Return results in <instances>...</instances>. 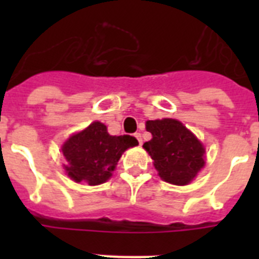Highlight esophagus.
I'll use <instances>...</instances> for the list:
<instances>
[{
  "label": "esophagus",
  "instance_id": "1",
  "mask_svg": "<svg viewBox=\"0 0 259 259\" xmlns=\"http://www.w3.org/2000/svg\"><path fill=\"white\" fill-rule=\"evenodd\" d=\"M135 137H136L137 140H139V144H143V139H141V134H139V132H137V134H135Z\"/></svg>",
  "mask_w": 259,
  "mask_h": 259
}]
</instances>
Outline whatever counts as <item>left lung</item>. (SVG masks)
Returning a JSON list of instances; mask_svg holds the SVG:
<instances>
[{"mask_svg":"<svg viewBox=\"0 0 259 259\" xmlns=\"http://www.w3.org/2000/svg\"><path fill=\"white\" fill-rule=\"evenodd\" d=\"M146 131L153 137L143 148L152 157L161 179L175 185L189 184L205 166L201 141L176 119L148 120Z\"/></svg>","mask_w":259,"mask_h":259,"instance_id":"obj_1","label":"left lung"}]
</instances>
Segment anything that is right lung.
Here are the masks:
<instances>
[{"label":"right lung","instance_id":"1","mask_svg":"<svg viewBox=\"0 0 259 259\" xmlns=\"http://www.w3.org/2000/svg\"><path fill=\"white\" fill-rule=\"evenodd\" d=\"M136 145L139 141L134 136H111L104 123L93 122L62 145L66 158L63 167L74 182L102 184L111 178L123 153Z\"/></svg>","mask_w":259,"mask_h":259}]
</instances>
